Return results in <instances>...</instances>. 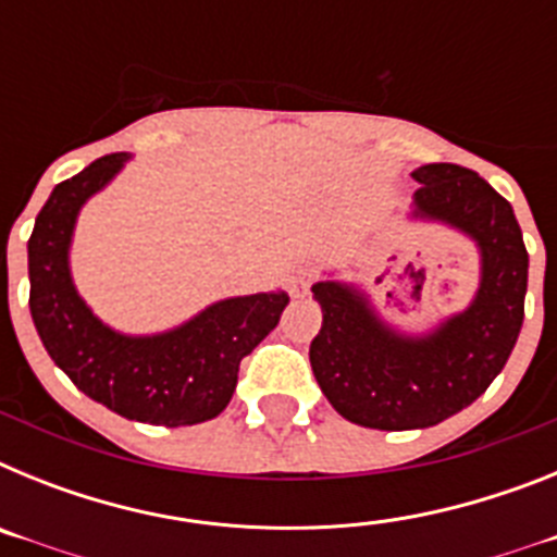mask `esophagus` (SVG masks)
Returning a JSON list of instances; mask_svg holds the SVG:
<instances>
[{
	"mask_svg": "<svg viewBox=\"0 0 557 557\" xmlns=\"http://www.w3.org/2000/svg\"><path fill=\"white\" fill-rule=\"evenodd\" d=\"M309 287H312V270L295 268L293 275L287 278L289 295H293V298H304V295H309Z\"/></svg>",
	"mask_w": 557,
	"mask_h": 557,
	"instance_id": "esophagus-1",
	"label": "esophagus"
}]
</instances>
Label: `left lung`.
<instances>
[{
    "label": "left lung",
    "mask_w": 557,
    "mask_h": 557,
    "mask_svg": "<svg viewBox=\"0 0 557 557\" xmlns=\"http://www.w3.org/2000/svg\"><path fill=\"white\" fill-rule=\"evenodd\" d=\"M412 218L441 220L469 234L482 256L480 289L466 312L424 337L379 321L366 295L318 282L323 326L309 346L323 396L351 424L371 430H426L469 407L505 368L524 321L528 248L510 203L460 164H424Z\"/></svg>",
    "instance_id": "8db88e82"
}]
</instances>
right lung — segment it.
I'll return each instance as SVG.
<instances>
[{"label":"right lung","instance_id":"add662e5","mask_svg":"<svg viewBox=\"0 0 557 557\" xmlns=\"http://www.w3.org/2000/svg\"><path fill=\"white\" fill-rule=\"evenodd\" d=\"M125 161V152L102 156L58 184L38 211L27 243L29 314L49 357L88 398L141 424H200L225 410L239 362L273 332L289 295L275 289L218 301L152 337H127L97 321L72 284L69 243L81 206Z\"/></svg>","mask_w":557,"mask_h":557}]
</instances>
